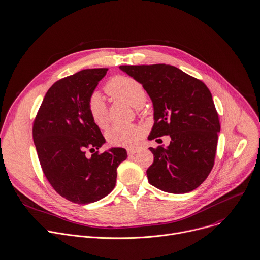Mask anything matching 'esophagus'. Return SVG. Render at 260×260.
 <instances>
[{
	"label": "esophagus",
	"mask_w": 260,
	"mask_h": 260,
	"mask_svg": "<svg viewBox=\"0 0 260 260\" xmlns=\"http://www.w3.org/2000/svg\"><path fill=\"white\" fill-rule=\"evenodd\" d=\"M139 151L138 148H128L127 149V153L128 155H134L135 153H137Z\"/></svg>",
	"instance_id": "obj_1"
}]
</instances>
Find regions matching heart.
Here are the masks:
<instances>
[{
  "mask_svg": "<svg viewBox=\"0 0 260 260\" xmlns=\"http://www.w3.org/2000/svg\"><path fill=\"white\" fill-rule=\"evenodd\" d=\"M105 92L114 98L126 100L138 111L147 100V91L138 80L127 76H115L105 84ZM88 110L93 122L101 129L108 125V112L104 98L99 93L91 95ZM141 136V130L136 125H113L106 132L109 143L120 147H132Z\"/></svg>",
  "mask_w": 260,
  "mask_h": 260,
  "instance_id": "1",
  "label": "heart"
}]
</instances>
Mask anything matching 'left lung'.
I'll return each mask as SVG.
<instances>
[{
  "instance_id": "1",
  "label": "left lung",
  "mask_w": 260,
  "mask_h": 260,
  "mask_svg": "<svg viewBox=\"0 0 260 260\" xmlns=\"http://www.w3.org/2000/svg\"><path fill=\"white\" fill-rule=\"evenodd\" d=\"M120 68L145 86L153 101L155 123L149 139L171 138L167 148H150L154 162L147 170L149 183L168 193L193 191L213 169L220 131L208 86L171 65Z\"/></svg>"
}]
</instances>
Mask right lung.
I'll return each mask as SVG.
<instances>
[{
  "instance_id": "add662e5",
  "label": "right lung",
  "mask_w": 260,
  "mask_h": 260,
  "mask_svg": "<svg viewBox=\"0 0 260 260\" xmlns=\"http://www.w3.org/2000/svg\"><path fill=\"white\" fill-rule=\"evenodd\" d=\"M107 68L84 69L55 81L33 122V139L43 174L54 191L86 205L108 195L127 152L100 153L105 139L91 119L88 101ZM92 155L89 157L86 151Z\"/></svg>"
}]
</instances>
